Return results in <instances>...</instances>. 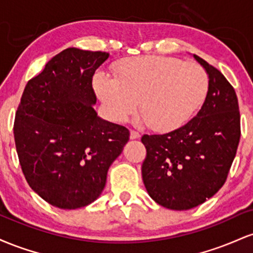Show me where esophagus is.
Listing matches in <instances>:
<instances>
[{
	"label": "esophagus",
	"mask_w": 253,
	"mask_h": 253,
	"mask_svg": "<svg viewBox=\"0 0 253 253\" xmlns=\"http://www.w3.org/2000/svg\"><path fill=\"white\" fill-rule=\"evenodd\" d=\"M139 138H140V134H139L138 132H135V130H130L129 133L130 140H135V139H139Z\"/></svg>",
	"instance_id": "1"
}]
</instances>
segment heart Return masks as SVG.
Here are the masks:
<instances>
[{"label":"heart","instance_id":"b5f03b06","mask_svg":"<svg viewBox=\"0 0 253 253\" xmlns=\"http://www.w3.org/2000/svg\"><path fill=\"white\" fill-rule=\"evenodd\" d=\"M94 89L107 115L125 123L138 109L157 132L175 130L193 118L207 96L208 76L199 64L161 56L132 57L115 66V78L98 72Z\"/></svg>","mask_w":253,"mask_h":253}]
</instances>
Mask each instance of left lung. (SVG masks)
<instances>
[{
  "mask_svg": "<svg viewBox=\"0 0 253 253\" xmlns=\"http://www.w3.org/2000/svg\"><path fill=\"white\" fill-rule=\"evenodd\" d=\"M208 76L201 109L167 134L147 135L141 175L153 201L173 211L197 207L227 178L240 139V114L233 86L217 69L193 54Z\"/></svg>",
  "mask_w": 253,
  "mask_h": 253,
  "instance_id": "1",
  "label": "left lung"
}]
</instances>
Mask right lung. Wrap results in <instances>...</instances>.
I'll list each match as a JSON object with an SVG mask.
<instances>
[{
  "label": "right lung",
  "instance_id": "right-lung-1",
  "mask_svg": "<svg viewBox=\"0 0 253 253\" xmlns=\"http://www.w3.org/2000/svg\"><path fill=\"white\" fill-rule=\"evenodd\" d=\"M106 52L66 48L26 84L14 139L30 187L50 205L77 210L101 195L107 172L129 139L97 115L92 89Z\"/></svg>",
  "mask_w": 253,
  "mask_h": 253
}]
</instances>
